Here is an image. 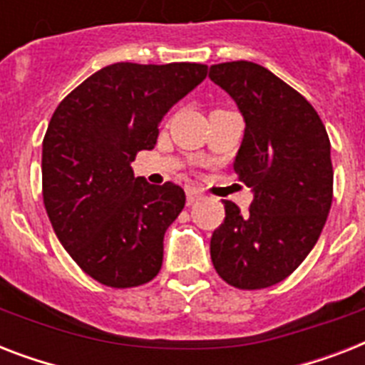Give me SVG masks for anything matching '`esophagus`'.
I'll use <instances>...</instances> for the list:
<instances>
[{
	"instance_id": "34e87169",
	"label": "esophagus",
	"mask_w": 365,
	"mask_h": 365,
	"mask_svg": "<svg viewBox=\"0 0 365 365\" xmlns=\"http://www.w3.org/2000/svg\"><path fill=\"white\" fill-rule=\"evenodd\" d=\"M185 195H187V205H193V202H197V200H200L205 195L200 193L199 189L195 187H189L187 191H185Z\"/></svg>"
}]
</instances>
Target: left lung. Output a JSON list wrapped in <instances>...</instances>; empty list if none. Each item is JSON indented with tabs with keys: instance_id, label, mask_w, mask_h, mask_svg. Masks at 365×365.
Returning a JSON list of instances; mask_svg holds the SVG:
<instances>
[{
	"instance_id": "8db88e82",
	"label": "left lung",
	"mask_w": 365,
	"mask_h": 365,
	"mask_svg": "<svg viewBox=\"0 0 365 365\" xmlns=\"http://www.w3.org/2000/svg\"><path fill=\"white\" fill-rule=\"evenodd\" d=\"M208 77L239 106L244 138L233 168L252 189L248 212L223 200L214 269L240 289L282 282L314 248L334 199L328 132L295 88L254 62L210 66Z\"/></svg>"
}]
</instances>
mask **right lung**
<instances>
[{"instance_id": "right-lung-1", "label": "right lung", "mask_w": 365, "mask_h": 365, "mask_svg": "<svg viewBox=\"0 0 365 365\" xmlns=\"http://www.w3.org/2000/svg\"><path fill=\"white\" fill-rule=\"evenodd\" d=\"M205 64L106 66L58 104L43 138V202L71 259L111 288L157 277L163 239L185 206L180 185L134 178L172 106L205 81Z\"/></svg>"}]
</instances>
